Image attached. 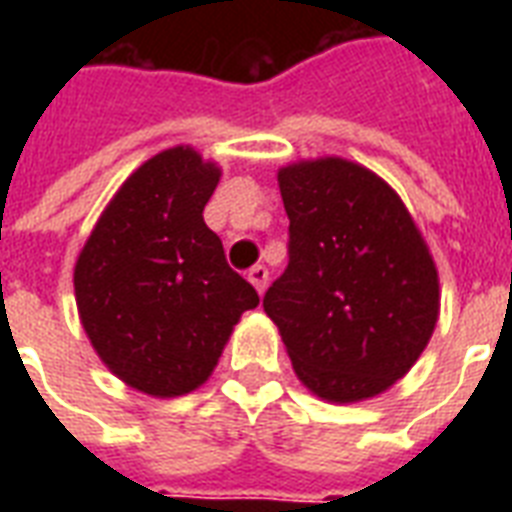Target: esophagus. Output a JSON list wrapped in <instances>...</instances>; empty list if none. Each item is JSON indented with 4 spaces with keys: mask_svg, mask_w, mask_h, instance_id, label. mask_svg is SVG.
Listing matches in <instances>:
<instances>
[{
    "mask_svg": "<svg viewBox=\"0 0 512 512\" xmlns=\"http://www.w3.org/2000/svg\"><path fill=\"white\" fill-rule=\"evenodd\" d=\"M247 279L252 281V287L263 295L265 287H268V268H265V265H252L247 273Z\"/></svg>",
    "mask_w": 512,
    "mask_h": 512,
    "instance_id": "34e87169",
    "label": "esophagus"
}]
</instances>
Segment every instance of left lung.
<instances>
[{
    "instance_id": "left-lung-1",
    "label": "left lung",
    "mask_w": 512,
    "mask_h": 512,
    "mask_svg": "<svg viewBox=\"0 0 512 512\" xmlns=\"http://www.w3.org/2000/svg\"><path fill=\"white\" fill-rule=\"evenodd\" d=\"M289 263L263 297L297 377L327 401L401 380L438 319V273L388 183L345 159L284 167Z\"/></svg>"
}]
</instances>
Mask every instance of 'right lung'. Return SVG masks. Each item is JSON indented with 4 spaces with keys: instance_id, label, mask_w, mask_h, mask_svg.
I'll return each instance as SVG.
<instances>
[{
    "instance_id": "obj_1",
    "label": "right lung",
    "mask_w": 512,
    "mask_h": 512,
    "mask_svg": "<svg viewBox=\"0 0 512 512\" xmlns=\"http://www.w3.org/2000/svg\"><path fill=\"white\" fill-rule=\"evenodd\" d=\"M217 180L191 148L156 154L119 188L76 260L92 348L148 396L199 388L241 313L260 303L204 223Z\"/></svg>"
}]
</instances>
